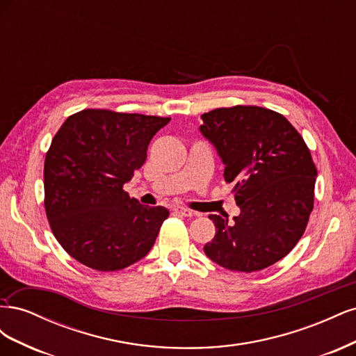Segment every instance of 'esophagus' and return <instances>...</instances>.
<instances>
[{"instance_id": "esophagus-1", "label": "esophagus", "mask_w": 356, "mask_h": 356, "mask_svg": "<svg viewBox=\"0 0 356 356\" xmlns=\"http://www.w3.org/2000/svg\"><path fill=\"white\" fill-rule=\"evenodd\" d=\"M174 212L182 215V217H193V215H195V212H193V211H190L187 208H178V207L174 209Z\"/></svg>"}]
</instances>
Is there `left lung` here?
Wrapping results in <instances>:
<instances>
[{
  "mask_svg": "<svg viewBox=\"0 0 356 356\" xmlns=\"http://www.w3.org/2000/svg\"><path fill=\"white\" fill-rule=\"evenodd\" d=\"M202 135L217 148L225 182L234 184L238 217L209 215L203 251L236 272H258L293 250L314 209L316 166L296 127L276 111L236 105L202 114Z\"/></svg>",
  "mask_w": 356,
  "mask_h": 356,
  "instance_id": "obj_1",
  "label": "left lung"
}]
</instances>
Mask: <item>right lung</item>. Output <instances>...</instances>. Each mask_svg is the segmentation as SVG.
<instances>
[{"instance_id": "1", "label": "right lung", "mask_w": 356, "mask_h": 356, "mask_svg": "<svg viewBox=\"0 0 356 356\" xmlns=\"http://www.w3.org/2000/svg\"><path fill=\"white\" fill-rule=\"evenodd\" d=\"M169 120L89 108L56 132L44 161V208L56 241L79 263L122 270L153 248L169 211L144 207L123 186Z\"/></svg>"}]
</instances>
